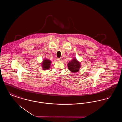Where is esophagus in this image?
Wrapping results in <instances>:
<instances>
[{
  "instance_id": "34e87169",
  "label": "esophagus",
  "mask_w": 122,
  "mask_h": 122,
  "mask_svg": "<svg viewBox=\"0 0 122 122\" xmlns=\"http://www.w3.org/2000/svg\"><path fill=\"white\" fill-rule=\"evenodd\" d=\"M57 60L58 61H60L62 60V58H57Z\"/></svg>"
}]
</instances>
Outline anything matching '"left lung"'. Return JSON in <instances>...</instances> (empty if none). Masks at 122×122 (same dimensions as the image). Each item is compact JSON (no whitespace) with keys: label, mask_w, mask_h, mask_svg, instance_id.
I'll list each match as a JSON object with an SVG mask.
<instances>
[{"label":"left lung","mask_w":122,"mask_h":122,"mask_svg":"<svg viewBox=\"0 0 122 122\" xmlns=\"http://www.w3.org/2000/svg\"><path fill=\"white\" fill-rule=\"evenodd\" d=\"M81 64L76 59H73L68 64V67L70 71L76 73L79 71L80 68Z\"/></svg>","instance_id":"left-lung-1"}]
</instances>
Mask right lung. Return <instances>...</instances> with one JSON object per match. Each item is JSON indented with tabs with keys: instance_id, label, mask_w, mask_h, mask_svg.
I'll return each mask as SVG.
<instances>
[{
	"instance_id": "add662e5",
	"label": "right lung",
	"mask_w": 122,
	"mask_h": 122,
	"mask_svg": "<svg viewBox=\"0 0 122 122\" xmlns=\"http://www.w3.org/2000/svg\"><path fill=\"white\" fill-rule=\"evenodd\" d=\"M51 64V61L50 60L45 59L43 60L42 63V67L43 70L48 69L50 68V65Z\"/></svg>"
}]
</instances>
